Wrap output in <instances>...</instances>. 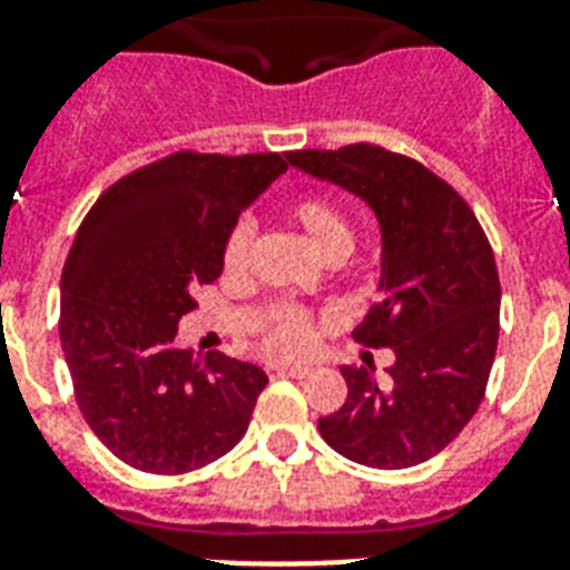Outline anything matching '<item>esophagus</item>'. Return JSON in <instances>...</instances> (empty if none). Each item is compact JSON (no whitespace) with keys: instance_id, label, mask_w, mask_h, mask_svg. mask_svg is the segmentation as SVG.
<instances>
[{"instance_id":"34e87169","label":"esophagus","mask_w":570,"mask_h":570,"mask_svg":"<svg viewBox=\"0 0 570 570\" xmlns=\"http://www.w3.org/2000/svg\"><path fill=\"white\" fill-rule=\"evenodd\" d=\"M268 373H272V375H293V379H302V375H307L311 370H307V366H298V364H268Z\"/></svg>"}]
</instances>
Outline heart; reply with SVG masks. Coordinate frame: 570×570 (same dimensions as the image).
<instances>
[{
  "instance_id": "b5f03b06",
  "label": "heart",
  "mask_w": 570,
  "mask_h": 570,
  "mask_svg": "<svg viewBox=\"0 0 570 570\" xmlns=\"http://www.w3.org/2000/svg\"><path fill=\"white\" fill-rule=\"evenodd\" d=\"M289 215L295 218V224L302 227L304 236L311 239V245L316 250H322L325 257L337 254V250H352L355 245V233H352V224L343 215L334 200L322 195H307L293 200L289 206ZM254 230L257 224L250 215H242L239 222L233 224L227 239H224L222 248V263L227 275H242L245 266H248V250L250 239H254ZM259 343L266 348L268 355L275 357H302L307 355L316 343V322H313V313L298 307V304H275L268 307V313L263 316V325H259Z\"/></svg>"
}]
</instances>
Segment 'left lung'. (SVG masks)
Instances as JSON below:
<instances>
[{
    "mask_svg": "<svg viewBox=\"0 0 570 570\" xmlns=\"http://www.w3.org/2000/svg\"><path fill=\"white\" fill-rule=\"evenodd\" d=\"M286 163L370 204L381 227V302L352 337L396 355L343 366L348 396L320 416L331 450L379 470L423 464L459 438L485 396L500 337L494 250L468 200L411 156L379 145L295 150Z\"/></svg>",
    "mask_w": 570,
    "mask_h": 570,
    "instance_id": "1",
    "label": "left lung"
}]
</instances>
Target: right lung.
<instances>
[{"mask_svg":"<svg viewBox=\"0 0 570 570\" xmlns=\"http://www.w3.org/2000/svg\"><path fill=\"white\" fill-rule=\"evenodd\" d=\"M284 171L281 154L180 150L120 177L79 224L58 337L85 423L129 468L189 473L248 429L266 373L222 352L197 364L174 337L239 213Z\"/></svg>","mask_w":570,"mask_h":570,"instance_id":"obj_1","label":"right lung"}]
</instances>
